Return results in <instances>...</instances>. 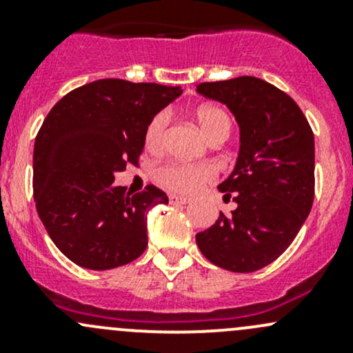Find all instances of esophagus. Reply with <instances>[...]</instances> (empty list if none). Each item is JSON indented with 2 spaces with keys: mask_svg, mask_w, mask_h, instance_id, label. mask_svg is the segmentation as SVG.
<instances>
[{
  "mask_svg": "<svg viewBox=\"0 0 353 353\" xmlns=\"http://www.w3.org/2000/svg\"><path fill=\"white\" fill-rule=\"evenodd\" d=\"M169 201L172 203V205H186V203L191 201V198H188V196H179V194H170Z\"/></svg>",
  "mask_w": 353,
  "mask_h": 353,
  "instance_id": "34e87169",
  "label": "esophagus"
}]
</instances>
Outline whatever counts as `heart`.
Wrapping results in <instances>:
<instances>
[{"label":"heart","instance_id":"b5f03b06","mask_svg":"<svg viewBox=\"0 0 353 353\" xmlns=\"http://www.w3.org/2000/svg\"><path fill=\"white\" fill-rule=\"evenodd\" d=\"M199 128L203 133L213 140L216 137H229L230 123L229 114L216 105H199L194 110ZM169 124L167 112H159L152 117L145 130V147L150 152H159L165 141V131ZM154 177L160 186L176 193H194L203 184L210 183L215 177V170L208 163L188 162H165L155 169Z\"/></svg>","mask_w":353,"mask_h":353}]
</instances>
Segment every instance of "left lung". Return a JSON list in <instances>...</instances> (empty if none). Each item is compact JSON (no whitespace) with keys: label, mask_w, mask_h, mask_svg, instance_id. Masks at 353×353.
<instances>
[{"label":"left lung","mask_w":353,"mask_h":353,"mask_svg":"<svg viewBox=\"0 0 353 353\" xmlns=\"http://www.w3.org/2000/svg\"><path fill=\"white\" fill-rule=\"evenodd\" d=\"M196 90L225 104L241 128L236 169L219 186L237 208L220 212L196 244L220 268L256 272L285 251L311 212L314 134L294 99L259 78L210 81Z\"/></svg>","instance_id":"8db88e82"}]
</instances>
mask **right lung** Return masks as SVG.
<instances>
[{
	"mask_svg": "<svg viewBox=\"0 0 353 353\" xmlns=\"http://www.w3.org/2000/svg\"><path fill=\"white\" fill-rule=\"evenodd\" d=\"M179 87L105 78L66 94L46 116L34 145V199L59 251L88 270L131 263L147 249V213L169 203L148 184L114 186V174L138 165L145 130Z\"/></svg>",
	"mask_w": 353,
	"mask_h": 353,
	"instance_id": "right-lung-1",
	"label": "right lung"
}]
</instances>
